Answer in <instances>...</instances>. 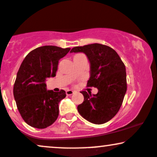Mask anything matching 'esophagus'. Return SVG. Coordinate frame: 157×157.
<instances>
[{
	"label": "esophagus",
	"mask_w": 157,
	"mask_h": 157,
	"mask_svg": "<svg viewBox=\"0 0 157 157\" xmlns=\"http://www.w3.org/2000/svg\"><path fill=\"white\" fill-rule=\"evenodd\" d=\"M66 95H67V96H71V95H72L73 94L75 93V91H72V90L68 89V90H66Z\"/></svg>",
	"instance_id": "1"
}]
</instances>
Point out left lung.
I'll return each mask as SVG.
<instances>
[{"label": "left lung", "mask_w": 157, "mask_h": 157, "mask_svg": "<svg viewBox=\"0 0 157 157\" xmlns=\"http://www.w3.org/2000/svg\"><path fill=\"white\" fill-rule=\"evenodd\" d=\"M71 53H84L90 64L88 86L98 89L96 94L81 91L84 97L77 111L86 120L103 124L111 120L121 107L127 91L125 66L113 48L100 44L77 46Z\"/></svg>", "instance_id": "8db88e82"}]
</instances>
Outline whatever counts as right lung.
<instances>
[{
	"instance_id": "add662e5",
	"label": "right lung",
	"mask_w": 157,
	"mask_h": 157,
	"mask_svg": "<svg viewBox=\"0 0 157 157\" xmlns=\"http://www.w3.org/2000/svg\"><path fill=\"white\" fill-rule=\"evenodd\" d=\"M71 48L55 46H40L30 52L21 65L13 94L21 117L29 125L46 128L58 117L59 102L66 96L61 90L46 89V80L56 76L59 60Z\"/></svg>"
}]
</instances>
